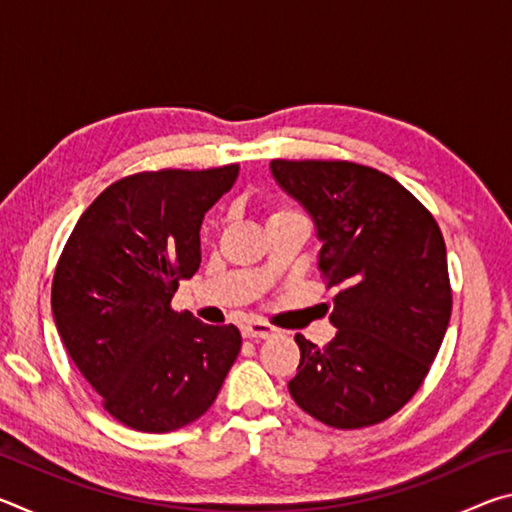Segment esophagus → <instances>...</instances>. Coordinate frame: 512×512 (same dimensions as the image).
Here are the masks:
<instances>
[{"label":"esophagus","mask_w":512,"mask_h":512,"mask_svg":"<svg viewBox=\"0 0 512 512\" xmlns=\"http://www.w3.org/2000/svg\"><path fill=\"white\" fill-rule=\"evenodd\" d=\"M241 334H244V339H255V341H264V339H271L275 334V329L266 323H259V320H253V323H246L241 327Z\"/></svg>","instance_id":"34e87169"}]
</instances>
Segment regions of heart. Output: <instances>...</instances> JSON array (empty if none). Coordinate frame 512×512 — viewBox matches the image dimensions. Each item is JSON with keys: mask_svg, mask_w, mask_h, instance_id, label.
I'll return each mask as SVG.
<instances>
[{"mask_svg": "<svg viewBox=\"0 0 512 512\" xmlns=\"http://www.w3.org/2000/svg\"><path fill=\"white\" fill-rule=\"evenodd\" d=\"M284 214H298V212H291V210H277V212H273V214H271V219H273V216H284Z\"/></svg>", "mask_w": 512, "mask_h": 512, "instance_id": "b5f03b06", "label": "heart"}]
</instances>
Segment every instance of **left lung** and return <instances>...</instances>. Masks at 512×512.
Masks as SVG:
<instances>
[{"label":"left lung","mask_w":512,"mask_h":512,"mask_svg":"<svg viewBox=\"0 0 512 512\" xmlns=\"http://www.w3.org/2000/svg\"><path fill=\"white\" fill-rule=\"evenodd\" d=\"M271 173L314 221L318 271L339 287L334 339L318 348L296 334L289 393L336 429L391 418L427 377L452 316L443 232L409 189L363 164L273 160Z\"/></svg>","instance_id":"8db88e82"}]
</instances>
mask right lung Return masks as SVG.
Returning <instances> with one entry per match:
<instances>
[{
  "mask_svg": "<svg viewBox=\"0 0 512 512\" xmlns=\"http://www.w3.org/2000/svg\"><path fill=\"white\" fill-rule=\"evenodd\" d=\"M237 164L121 178L81 214L58 259L51 311L69 357L106 411L146 433L176 431L210 409L241 350L235 325L173 311L201 266L205 212Z\"/></svg>",
  "mask_w": 512,
  "mask_h": 512,
  "instance_id": "right-lung-1",
  "label": "right lung"
}]
</instances>
